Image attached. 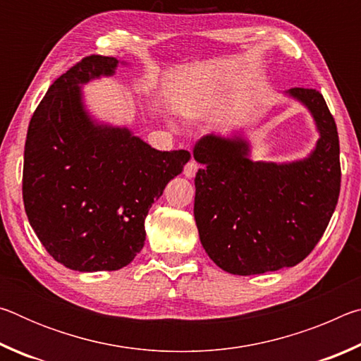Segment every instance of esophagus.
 Masks as SVG:
<instances>
[{"label": "esophagus", "mask_w": 361, "mask_h": 361, "mask_svg": "<svg viewBox=\"0 0 361 361\" xmlns=\"http://www.w3.org/2000/svg\"><path fill=\"white\" fill-rule=\"evenodd\" d=\"M197 170H199L197 164H195L194 161H191V162L186 164V166H185V172H183V173H185L186 178H194L195 173H197Z\"/></svg>", "instance_id": "esophagus-1"}]
</instances>
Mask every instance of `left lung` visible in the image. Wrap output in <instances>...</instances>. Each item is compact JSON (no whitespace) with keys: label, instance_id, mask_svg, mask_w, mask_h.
Returning <instances> with one entry per match:
<instances>
[{"label":"left lung","instance_id":"left-lung-1","mask_svg":"<svg viewBox=\"0 0 361 361\" xmlns=\"http://www.w3.org/2000/svg\"><path fill=\"white\" fill-rule=\"evenodd\" d=\"M312 116L319 140L305 157L253 161L243 133H209L194 148V218L200 243L218 267L255 276L293 267L312 252L341 189L336 122L315 89L283 92Z\"/></svg>","mask_w":361,"mask_h":361}]
</instances>
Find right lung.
I'll return each mask as SVG.
<instances>
[{
    "instance_id": "obj_1",
    "label": "right lung",
    "mask_w": 361,
    "mask_h": 361,
    "mask_svg": "<svg viewBox=\"0 0 361 361\" xmlns=\"http://www.w3.org/2000/svg\"><path fill=\"white\" fill-rule=\"evenodd\" d=\"M114 57L82 59L49 87L30 121L23 204L54 259L78 272L118 271L145 245V218L188 151H157L126 126L99 121L85 84L114 76Z\"/></svg>"
}]
</instances>
